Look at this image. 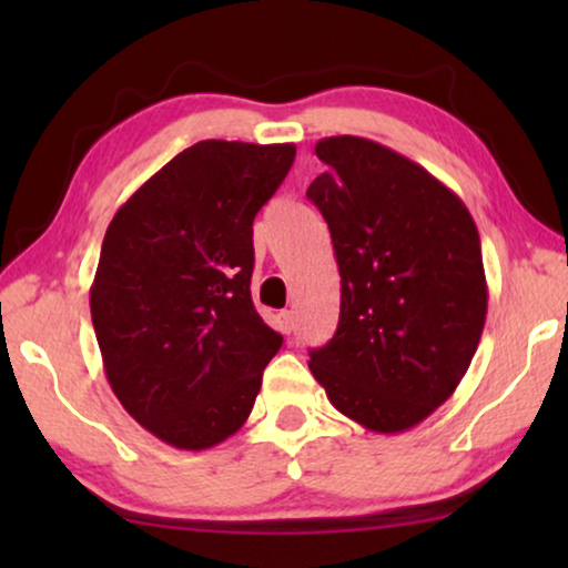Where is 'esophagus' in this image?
Masks as SVG:
<instances>
[{
    "instance_id": "34e87169",
    "label": "esophagus",
    "mask_w": 568,
    "mask_h": 568,
    "mask_svg": "<svg viewBox=\"0 0 568 568\" xmlns=\"http://www.w3.org/2000/svg\"><path fill=\"white\" fill-rule=\"evenodd\" d=\"M294 323H297V317H294L292 310H282V313L276 315V328L282 333H292Z\"/></svg>"
}]
</instances>
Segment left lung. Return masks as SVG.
Instances as JSON below:
<instances>
[{
	"mask_svg": "<svg viewBox=\"0 0 568 568\" xmlns=\"http://www.w3.org/2000/svg\"><path fill=\"white\" fill-rule=\"evenodd\" d=\"M315 154L328 170L307 199L328 222L341 315L310 369L364 429L406 432L455 393L484 333L476 222L445 183L372 139L328 136Z\"/></svg>",
	"mask_w": 568,
	"mask_h": 568,
	"instance_id": "obj_1",
	"label": "left lung"
}]
</instances>
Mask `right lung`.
<instances>
[{
  "mask_svg": "<svg viewBox=\"0 0 568 568\" xmlns=\"http://www.w3.org/2000/svg\"><path fill=\"white\" fill-rule=\"evenodd\" d=\"M294 144L206 139L175 154L108 224L90 313L121 406L178 449L251 416L282 336L251 300L253 220Z\"/></svg>",
  "mask_w": 568,
  "mask_h": 568,
  "instance_id": "1",
  "label": "right lung"
}]
</instances>
